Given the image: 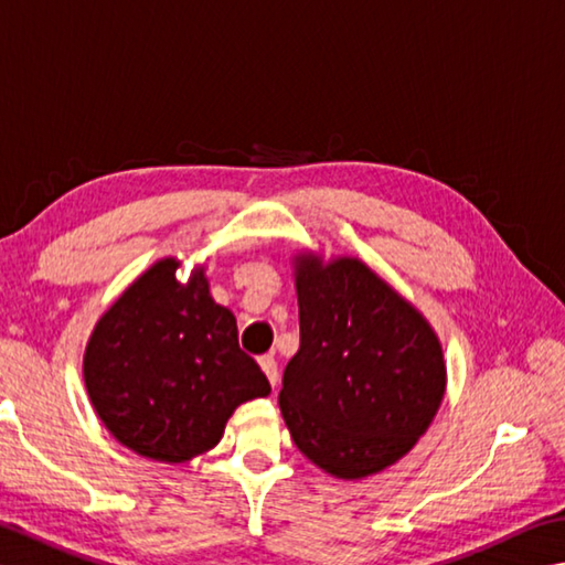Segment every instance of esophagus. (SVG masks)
<instances>
[{
  "instance_id": "esophagus-1",
  "label": "esophagus",
  "mask_w": 565,
  "mask_h": 565,
  "mask_svg": "<svg viewBox=\"0 0 565 565\" xmlns=\"http://www.w3.org/2000/svg\"><path fill=\"white\" fill-rule=\"evenodd\" d=\"M259 365H262L264 375L269 377L271 385L279 383V365H276V358H274V355H262V358H259Z\"/></svg>"
}]
</instances>
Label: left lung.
Masks as SVG:
<instances>
[{"mask_svg":"<svg viewBox=\"0 0 565 565\" xmlns=\"http://www.w3.org/2000/svg\"><path fill=\"white\" fill-rule=\"evenodd\" d=\"M301 345L279 407L294 445L335 479L395 465L427 433L447 387L427 318L355 256H294Z\"/></svg>","mask_w":565,"mask_h":565,"instance_id":"1","label":"left lung"}]
</instances>
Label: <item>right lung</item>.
I'll use <instances>...</instances> for the list:
<instances>
[{
  "label": "right lung",
  "mask_w": 565,
  "mask_h": 565,
  "mask_svg": "<svg viewBox=\"0 0 565 565\" xmlns=\"http://www.w3.org/2000/svg\"><path fill=\"white\" fill-rule=\"evenodd\" d=\"M166 256L98 318L84 353L90 403L122 447L188 461L220 443L234 409L271 385L239 348L237 318L212 299L204 266L178 281Z\"/></svg>",
  "instance_id": "obj_1"
}]
</instances>
